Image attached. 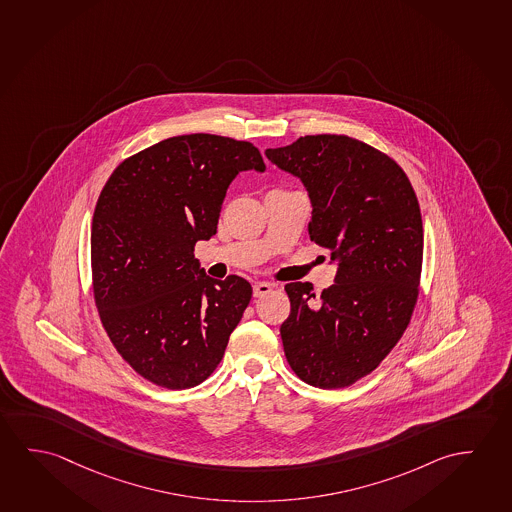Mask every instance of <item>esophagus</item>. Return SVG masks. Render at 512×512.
Wrapping results in <instances>:
<instances>
[{
    "mask_svg": "<svg viewBox=\"0 0 512 512\" xmlns=\"http://www.w3.org/2000/svg\"><path fill=\"white\" fill-rule=\"evenodd\" d=\"M252 292H254V297H265L267 293L272 292V284L260 281V283H256L252 286Z\"/></svg>",
    "mask_w": 512,
    "mask_h": 512,
    "instance_id": "obj_1",
    "label": "esophagus"
}]
</instances>
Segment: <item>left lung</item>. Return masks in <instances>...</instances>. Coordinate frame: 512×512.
<instances>
[{
  "instance_id": "obj_1",
  "label": "left lung",
  "mask_w": 512,
  "mask_h": 512,
  "mask_svg": "<svg viewBox=\"0 0 512 512\" xmlns=\"http://www.w3.org/2000/svg\"><path fill=\"white\" fill-rule=\"evenodd\" d=\"M265 155L301 179L313 208L309 236L338 267L320 297L309 283L284 286L292 304L281 325L284 356L311 386L345 388L379 366L413 315L423 258L418 199L395 160L356 138L308 135Z\"/></svg>"
}]
</instances>
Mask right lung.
Here are the masks:
<instances>
[{"instance_id":"1","label":"right lung","mask_w":512,"mask_h":512,"mask_svg":"<svg viewBox=\"0 0 512 512\" xmlns=\"http://www.w3.org/2000/svg\"><path fill=\"white\" fill-rule=\"evenodd\" d=\"M252 169L265 163L251 142L179 135L124 160L99 194L90 235L99 317L122 359L156 386L208 379L251 302L249 281L206 276L194 247L217 233L231 181Z\"/></svg>"}]
</instances>
